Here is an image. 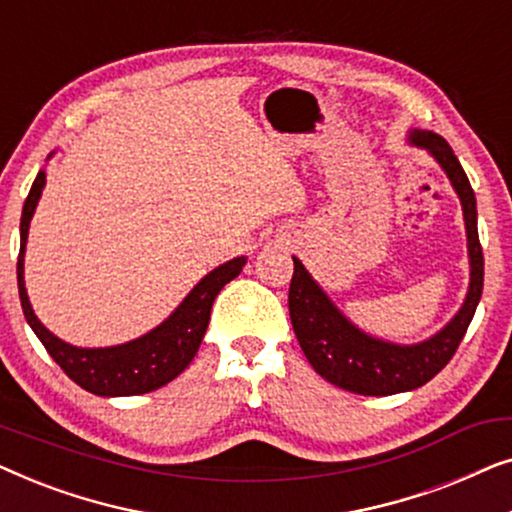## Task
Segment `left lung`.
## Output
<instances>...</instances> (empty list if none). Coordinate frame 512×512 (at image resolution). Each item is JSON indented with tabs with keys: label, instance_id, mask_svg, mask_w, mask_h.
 I'll return each mask as SVG.
<instances>
[{
	"label": "left lung",
	"instance_id": "1",
	"mask_svg": "<svg viewBox=\"0 0 512 512\" xmlns=\"http://www.w3.org/2000/svg\"><path fill=\"white\" fill-rule=\"evenodd\" d=\"M410 144L426 149L461 200L471 258V284L461 310L443 331L417 345H394L356 328L338 307L331 303L324 289L314 282L305 265L293 258V277L289 289V314L293 331L312 368L335 387L363 396H391L422 387L443 370L464 340L475 307L482 296L485 258L478 237V209L475 193L464 167L454 156L450 144L431 130L410 132Z\"/></svg>",
	"mask_w": 512,
	"mask_h": 512
}]
</instances>
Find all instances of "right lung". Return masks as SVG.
<instances>
[{
	"mask_svg": "<svg viewBox=\"0 0 512 512\" xmlns=\"http://www.w3.org/2000/svg\"><path fill=\"white\" fill-rule=\"evenodd\" d=\"M46 184V172L41 170L34 179L20 216V254H18V293L27 324L37 333L41 345L53 356V361L65 370L69 380L95 396H139L165 387L179 373H184L193 356L198 354L212 314L214 298L230 279L240 275L247 258L237 256L219 265L202 277L188 293L177 310L163 324L142 338L116 347L86 349L62 342L48 331L34 314L25 289V244L30 233V221Z\"/></svg>",
	"mask_w": 512,
	"mask_h": 512,
	"instance_id": "right-lung-1",
	"label": "right lung"
}]
</instances>
